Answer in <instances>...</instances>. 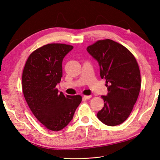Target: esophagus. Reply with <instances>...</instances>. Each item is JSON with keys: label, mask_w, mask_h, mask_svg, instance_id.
<instances>
[{"label": "esophagus", "mask_w": 160, "mask_h": 160, "mask_svg": "<svg viewBox=\"0 0 160 160\" xmlns=\"http://www.w3.org/2000/svg\"><path fill=\"white\" fill-rule=\"evenodd\" d=\"M92 97V95H84V98L85 99H89Z\"/></svg>", "instance_id": "1"}]
</instances>
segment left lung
<instances>
[{
	"label": "left lung",
	"mask_w": 160,
	"mask_h": 160,
	"mask_svg": "<svg viewBox=\"0 0 160 160\" xmlns=\"http://www.w3.org/2000/svg\"><path fill=\"white\" fill-rule=\"evenodd\" d=\"M87 51L98 61L101 78L105 79L108 92L101 96L105 104L97 116L107 126H118L127 120L140 92L137 61L128 48L110 39L97 40Z\"/></svg>",
	"instance_id": "obj_1"
}]
</instances>
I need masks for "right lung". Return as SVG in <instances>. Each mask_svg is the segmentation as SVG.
Returning a JSON list of instances; mask_svg holds the SVG:
<instances>
[{"label":"right lung","mask_w":160,"mask_h":160,"mask_svg":"<svg viewBox=\"0 0 160 160\" xmlns=\"http://www.w3.org/2000/svg\"><path fill=\"white\" fill-rule=\"evenodd\" d=\"M73 46L48 44L32 52L22 74L26 102L37 119L48 129L58 131L66 127L82 101V96L65 95L56 85L63 76L62 62Z\"/></svg>","instance_id":"1"}]
</instances>
